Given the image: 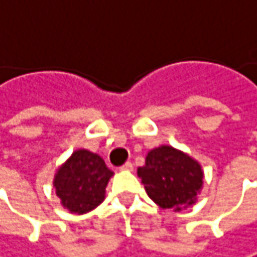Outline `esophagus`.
<instances>
[{"label": "esophagus", "mask_w": 257, "mask_h": 257, "mask_svg": "<svg viewBox=\"0 0 257 257\" xmlns=\"http://www.w3.org/2000/svg\"><path fill=\"white\" fill-rule=\"evenodd\" d=\"M119 168L124 170V171H132V170H133V164H132L130 161H127V162H125L124 165H121Z\"/></svg>", "instance_id": "1"}]
</instances>
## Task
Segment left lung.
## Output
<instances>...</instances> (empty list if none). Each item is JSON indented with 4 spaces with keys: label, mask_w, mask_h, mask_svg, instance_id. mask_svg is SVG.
Listing matches in <instances>:
<instances>
[{
    "label": "left lung",
    "mask_w": 257,
    "mask_h": 257,
    "mask_svg": "<svg viewBox=\"0 0 257 257\" xmlns=\"http://www.w3.org/2000/svg\"><path fill=\"white\" fill-rule=\"evenodd\" d=\"M138 174L156 205L175 211L193 205L203 183L200 165L171 146L151 151Z\"/></svg>",
    "instance_id": "obj_1"
}]
</instances>
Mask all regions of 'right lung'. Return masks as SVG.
<instances>
[{"instance_id":"obj_1","label":"right lung","mask_w":257,"mask_h":257,"mask_svg":"<svg viewBox=\"0 0 257 257\" xmlns=\"http://www.w3.org/2000/svg\"><path fill=\"white\" fill-rule=\"evenodd\" d=\"M111 175L112 171L101 156L80 149L58 170L54 186L64 208L84 213L102 203Z\"/></svg>"}]
</instances>
